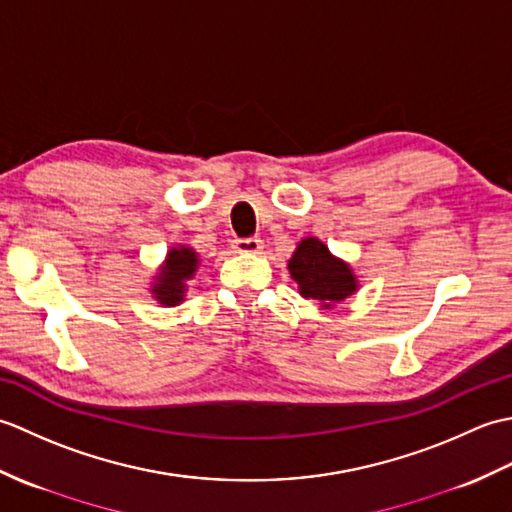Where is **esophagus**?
I'll return each instance as SVG.
<instances>
[{
	"label": "esophagus",
	"mask_w": 512,
	"mask_h": 512,
	"mask_svg": "<svg viewBox=\"0 0 512 512\" xmlns=\"http://www.w3.org/2000/svg\"><path fill=\"white\" fill-rule=\"evenodd\" d=\"M233 248L237 253H246V255H253L262 250V239L259 237H237L233 242Z\"/></svg>",
	"instance_id": "34e87169"
}]
</instances>
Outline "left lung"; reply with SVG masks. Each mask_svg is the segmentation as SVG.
Wrapping results in <instances>:
<instances>
[{
	"label": "left lung",
	"instance_id": "8db88e82",
	"mask_svg": "<svg viewBox=\"0 0 512 512\" xmlns=\"http://www.w3.org/2000/svg\"><path fill=\"white\" fill-rule=\"evenodd\" d=\"M288 268L292 279L299 284L301 295L323 301V308H330L334 301H343L356 290L350 266L332 257L328 246L314 237L303 239Z\"/></svg>",
	"mask_w": 512,
	"mask_h": 512
}]
</instances>
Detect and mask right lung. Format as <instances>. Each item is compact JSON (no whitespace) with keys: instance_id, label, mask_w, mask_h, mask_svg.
Here are the masks:
<instances>
[{"instance_id":"right-lung-1","label":"right lung","mask_w":512,"mask_h":512,"mask_svg":"<svg viewBox=\"0 0 512 512\" xmlns=\"http://www.w3.org/2000/svg\"><path fill=\"white\" fill-rule=\"evenodd\" d=\"M195 266H198V255L191 248H173L167 255L165 266H162L158 284L154 286V295L158 301L167 303V306L182 301L184 281L193 277Z\"/></svg>"}]
</instances>
